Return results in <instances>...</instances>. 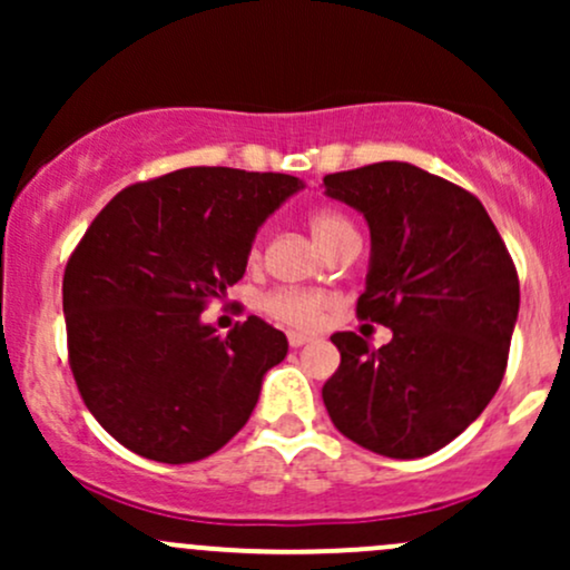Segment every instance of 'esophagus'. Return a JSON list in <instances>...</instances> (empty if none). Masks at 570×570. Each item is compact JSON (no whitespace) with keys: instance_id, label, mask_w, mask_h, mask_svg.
Segmentation results:
<instances>
[{"instance_id":"obj_1","label":"esophagus","mask_w":570,"mask_h":570,"mask_svg":"<svg viewBox=\"0 0 570 570\" xmlns=\"http://www.w3.org/2000/svg\"><path fill=\"white\" fill-rule=\"evenodd\" d=\"M286 340H289V345L292 348H299V345H305V343H311V335H305V332H289V335H286Z\"/></svg>"}]
</instances>
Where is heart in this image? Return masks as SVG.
<instances>
[{
  "mask_svg": "<svg viewBox=\"0 0 570 570\" xmlns=\"http://www.w3.org/2000/svg\"><path fill=\"white\" fill-rule=\"evenodd\" d=\"M313 238L324 252H332L343 240L358 238L353 222L340 214L337 208H316L307 217ZM248 259H259V240H254L248 248ZM332 305V297L318 289H273L263 297V311L276 322L286 326H299V330H311V326L322 324L326 307Z\"/></svg>",
  "mask_w": 570,
  "mask_h": 570,
  "instance_id": "obj_1",
  "label": "heart"
}]
</instances>
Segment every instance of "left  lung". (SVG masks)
<instances>
[{
  "instance_id": "1",
  "label": "left lung",
  "mask_w": 570,
  "mask_h": 570,
  "mask_svg": "<svg viewBox=\"0 0 570 570\" xmlns=\"http://www.w3.org/2000/svg\"><path fill=\"white\" fill-rule=\"evenodd\" d=\"M326 195L364 214L372 235L356 316L394 330L372 348L337 332L340 367L322 396L351 442L423 458L480 417L507 372L520 278L485 206L410 163L326 174Z\"/></svg>"
}]
</instances>
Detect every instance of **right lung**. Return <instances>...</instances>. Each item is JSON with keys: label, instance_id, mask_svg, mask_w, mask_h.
<instances>
[{"label": "right lung", "instance_id": "right-lung-1", "mask_svg": "<svg viewBox=\"0 0 570 570\" xmlns=\"http://www.w3.org/2000/svg\"><path fill=\"white\" fill-rule=\"evenodd\" d=\"M297 176L200 166L136 181L90 222L63 271L69 367L85 407L136 455L193 463L246 426L284 332L200 322L246 273L254 233Z\"/></svg>", "mask_w": 570, "mask_h": 570}]
</instances>
